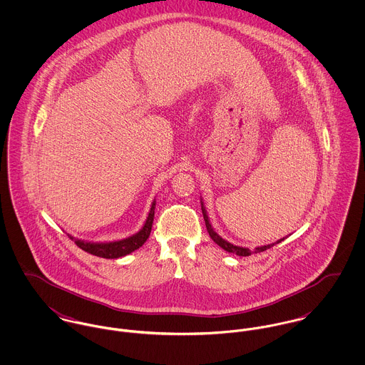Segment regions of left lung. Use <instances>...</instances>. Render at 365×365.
<instances>
[{
  "instance_id": "left-lung-1",
  "label": "left lung",
  "mask_w": 365,
  "mask_h": 365,
  "mask_svg": "<svg viewBox=\"0 0 365 365\" xmlns=\"http://www.w3.org/2000/svg\"><path fill=\"white\" fill-rule=\"evenodd\" d=\"M201 209H202L204 220H205V225H207V230H208L210 239H212V240H213V242H215V243H216L219 247H222L223 250H226L227 253H235V255H237V256H243V257H246V256H252L253 253H261V252H264V250H267V249L272 247L274 245H278V243H281L282 240H285V239H287V237H282V239H279V240H277V242H274V243H271V245L259 246V247H256L255 250H250L249 247H242V246H236V245H232L230 242L225 240L222 236H219V235L215 232L213 226L210 225L208 212H207V209H205V205H204V201H202V198H201Z\"/></svg>"
}]
</instances>
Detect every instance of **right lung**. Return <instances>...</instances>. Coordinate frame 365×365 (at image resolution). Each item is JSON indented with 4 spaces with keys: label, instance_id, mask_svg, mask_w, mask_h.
<instances>
[{
    "label": "right lung",
    "instance_id": "add662e5",
    "mask_svg": "<svg viewBox=\"0 0 365 365\" xmlns=\"http://www.w3.org/2000/svg\"><path fill=\"white\" fill-rule=\"evenodd\" d=\"M155 209H156V200H153L150 210L148 213V217H146L143 226L140 227V230L136 232L135 235L128 236V237L120 239V240H113V242H88V240H83V239H76L71 235H68V237L71 240H74V243L80 249H83L84 252L93 255V256L103 257V259H119V257L128 256L132 252L138 250L149 239L150 232H152L153 219H155Z\"/></svg>",
    "mask_w": 365,
    "mask_h": 365
}]
</instances>
